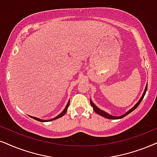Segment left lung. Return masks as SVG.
I'll use <instances>...</instances> for the list:
<instances>
[{"label":"left lung","mask_w":157,"mask_h":157,"mask_svg":"<svg viewBox=\"0 0 157 157\" xmlns=\"http://www.w3.org/2000/svg\"><path fill=\"white\" fill-rule=\"evenodd\" d=\"M147 87H148V83H147V84H146V88H145L144 92V93H143V95L141 96V97H140V98L139 99V101H138L137 102L136 104L134 105L133 107H132V108L130 109H129V110L128 111V112H127L126 113H124V114L121 115V116H119V117L112 116V115L109 114V113L104 112V110L100 109H99L98 106H96V104H94V103H93V102L92 101V100H91V99H90V105H91V106H92L93 110L95 111V112L97 113V114H99V115H101V116L104 117H105V118H106V119H110V120H119V119H122V118H123V117H125V116H127V115H128V114H130V113H131V112H132V111H134V110L136 109L137 108V107L138 106V105H139V104H140V102H141V101L143 100V98H144L145 94H146V90H147Z\"/></svg>","instance_id":"1"}]
</instances>
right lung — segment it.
I'll list each match as a JSON object with an SVG mask.
<instances>
[{"mask_svg": "<svg viewBox=\"0 0 157 157\" xmlns=\"http://www.w3.org/2000/svg\"><path fill=\"white\" fill-rule=\"evenodd\" d=\"M69 102H70V101H69L68 103H67V104L66 107H65V108H64V109L62 111V112H61V114H59V115H57L56 117H55L54 118L51 119V120H41V119H39V118H37V117H33V116H29H29L31 118L34 119V120H37V121H39V122H50V121L55 120H56V119H59V118L61 117H62V116H64V115L65 114H66V112H67V109H68V106H69Z\"/></svg>", "mask_w": 157, "mask_h": 157, "instance_id": "1", "label": "right lung"}]
</instances>
